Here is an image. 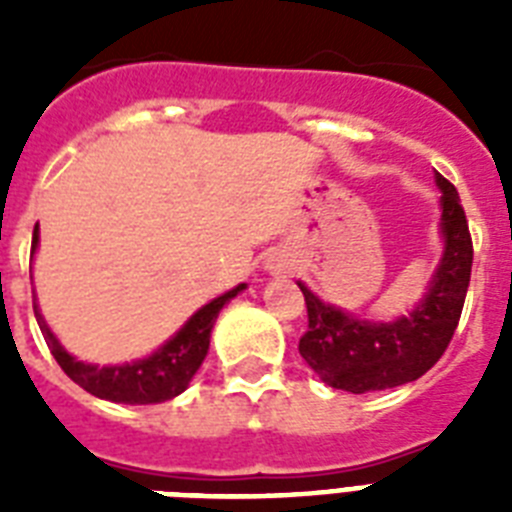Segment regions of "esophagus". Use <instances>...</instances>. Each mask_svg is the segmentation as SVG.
I'll use <instances>...</instances> for the list:
<instances>
[{
    "label": "esophagus",
    "mask_w": 512,
    "mask_h": 512,
    "mask_svg": "<svg viewBox=\"0 0 512 512\" xmlns=\"http://www.w3.org/2000/svg\"><path fill=\"white\" fill-rule=\"evenodd\" d=\"M265 268H268L271 273H276V276H279V273L289 271V265L284 263V260H268V265H265Z\"/></svg>",
    "instance_id": "1"
}]
</instances>
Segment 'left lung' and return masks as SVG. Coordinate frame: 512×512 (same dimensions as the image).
<instances>
[{
  "instance_id": "8db88e82",
  "label": "left lung",
  "mask_w": 512,
  "mask_h": 512,
  "mask_svg": "<svg viewBox=\"0 0 512 512\" xmlns=\"http://www.w3.org/2000/svg\"><path fill=\"white\" fill-rule=\"evenodd\" d=\"M436 185L441 191V260L414 308L390 321L358 319L297 281L308 305L300 356L329 388L348 393L398 388L422 377L444 356L468 295L473 244L457 188L438 172Z\"/></svg>"
}]
</instances>
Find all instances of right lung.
Listing matches in <instances>:
<instances>
[{"label": "right lung", "instance_id": "1", "mask_svg": "<svg viewBox=\"0 0 512 512\" xmlns=\"http://www.w3.org/2000/svg\"><path fill=\"white\" fill-rule=\"evenodd\" d=\"M36 249H39V225L34 228L31 255H36ZM244 289H247V284H239V287L228 289L215 300H209L154 353L135 358V361H122V364L100 366L90 364V361H79L74 353H68L63 348V342L52 332L50 324L44 321L36 303L34 316L55 361L79 388H84L92 396L103 398V401H114V404H164V401L180 396L191 385L193 374L199 372L201 361L207 358L209 335H212V327H215L217 313L223 311V305L231 303L233 297L244 292Z\"/></svg>", "mask_w": 512, "mask_h": 512}]
</instances>
